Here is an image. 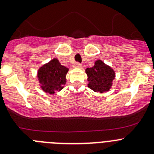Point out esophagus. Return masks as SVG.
Returning a JSON list of instances; mask_svg holds the SVG:
<instances>
[{"mask_svg":"<svg viewBox=\"0 0 154 154\" xmlns=\"http://www.w3.org/2000/svg\"><path fill=\"white\" fill-rule=\"evenodd\" d=\"M75 68H77V69H81L82 68V64L80 63H75L74 65Z\"/></svg>","mask_w":154,"mask_h":154,"instance_id":"obj_1","label":"esophagus"}]
</instances>
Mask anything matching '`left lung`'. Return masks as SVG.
I'll return each instance as SVG.
<instances>
[{
	"label": "left lung",
	"mask_w": 154,
	"mask_h": 154,
	"mask_svg": "<svg viewBox=\"0 0 154 154\" xmlns=\"http://www.w3.org/2000/svg\"><path fill=\"white\" fill-rule=\"evenodd\" d=\"M85 73L88 76V87L99 93L109 91L116 77L115 71L100 59L96 60L92 68H87Z\"/></svg>",
	"instance_id": "obj_1"
}]
</instances>
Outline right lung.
I'll list each match as a JSON object with an SVG mask.
<instances>
[{"mask_svg": "<svg viewBox=\"0 0 154 154\" xmlns=\"http://www.w3.org/2000/svg\"><path fill=\"white\" fill-rule=\"evenodd\" d=\"M69 70L57 58H52L38 70L37 77L40 88L46 93L52 95L61 91L66 84V75Z\"/></svg>", "mask_w": 154, "mask_h": 154, "instance_id": "add662e5", "label": "right lung"}]
</instances>
